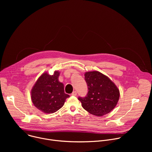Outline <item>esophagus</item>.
I'll list each match as a JSON object with an SVG mask.
<instances>
[{
	"label": "esophagus",
	"instance_id": "34e87169",
	"mask_svg": "<svg viewBox=\"0 0 152 152\" xmlns=\"http://www.w3.org/2000/svg\"><path fill=\"white\" fill-rule=\"evenodd\" d=\"M72 96H77V92L76 91H73L72 93Z\"/></svg>",
	"mask_w": 152,
	"mask_h": 152
}]
</instances>
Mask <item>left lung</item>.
Masks as SVG:
<instances>
[{
  "label": "left lung",
  "instance_id": "8db88e82",
  "mask_svg": "<svg viewBox=\"0 0 152 152\" xmlns=\"http://www.w3.org/2000/svg\"><path fill=\"white\" fill-rule=\"evenodd\" d=\"M84 75L88 91L85 97H78L83 109L98 117L110 113L120 97V91L115 84L97 71L86 72Z\"/></svg>",
  "mask_w": 152,
  "mask_h": 152
}]
</instances>
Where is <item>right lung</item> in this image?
<instances>
[{
  "mask_svg": "<svg viewBox=\"0 0 152 152\" xmlns=\"http://www.w3.org/2000/svg\"><path fill=\"white\" fill-rule=\"evenodd\" d=\"M59 72L53 75L47 72L41 75L31 90V99L34 106L46 114L54 113L64 104L70 96L64 93V84L58 80Z\"/></svg>",
  "mask_w": 152,
  "mask_h": 152,
  "instance_id": "obj_1",
  "label": "right lung"
}]
</instances>
